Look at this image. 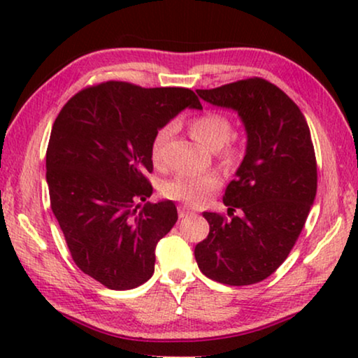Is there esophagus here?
Instances as JSON below:
<instances>
[{
	"instance_id": "34e87169",
	"label": "esophagus",
	"mask_w": 358,
	"mask_h": 358,
	"mask_svg": "<svg viewBox=\"0 0 358 358\" xmlns=\"http://www.w3.org/2000/svg\"><path fill=\"white\" fill-rule=\"evenodd\" d=\"M194 210H190L185 207V205H182V207H179V218H187V217H192Z\"/></svg>"
}]
</instances>
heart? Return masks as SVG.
I'll use <instances>...</instances> for the list:
<instances>
[{"mask_svg":"<svg viewBox=\"0 0 358 358\" xmlns=\"http://www.w3.org/2000/svg\"><path fill=\"white\" fill-rule=\"evenodd\" d=\"M190 134L205 148L217 151V156L224 166H233L239 158V150L236 145L229 143L233 135V124L227 115L220 112H203L190 120ZM174 127L164 125L156 131L151 140V161L156 168L166 166V145L173 135ZM222 185V179L213 171L205 173H182L168 180L163 185V194L166 197L179 200V202L200 207L210 199L215 190Z\"/></svg>","mask_w":358,"mask_h":358,"instance_id":"heart-1","label":"heart"}]
</instances>
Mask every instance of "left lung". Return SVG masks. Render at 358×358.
<instances>
[{
	"label": "left lung",
	"instance_id": "left-lung-1",
	"mask_svg": "<svg viewBox=\"0 0 358 358\" xmlns=\"http://www.w3.org/2000/svg\"><path fill=\"white\" fill-rule=\"evenodd\" d=\"M197 94L236 110L248 145L223 195L229 218L203 212L210 233L195 246V261L215 282L252 285L282 266L315 202L317 171L310 127L300 107L262 78Z\"/></svg>",
	"mask_w": 358,
	"mask_h": 358
}]
</instances>
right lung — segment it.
I'll return each mask as SVG.
<instances>
[{
    "mask_svg": "<svg viewBox=\"0 0 358 358\" xmlns=\"http://www.w3.org/2000/svg\"><path fill=\"white\" fill-rule=\"evenodd\" d=\"M185 107L202 109L185 87L107 81L63 106L47 148L52 212L73 261L110 290H131L155 272V249L178 222L173 200L153 194L151 140Z\"/></svg>",
    "mask_w": 358,
    "mask_h": 358,
    "instance_id": "right-lung-1",
    "label": "right lung"
}]
</instances>
